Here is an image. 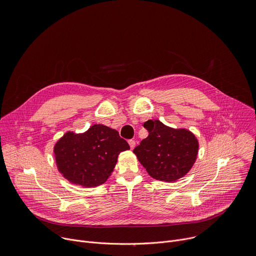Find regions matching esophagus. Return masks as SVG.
<instances>
[{
  "mask_svg": "<svg viewBox=\"0 0 256 256\" xmlns=\"http://www.w3.org/2000/svg\"><path fill=\"white\" fill-rule=\"evenodd\" d=\"M128 144H130V149H134V146H136V142H134V140H128Z\"/></svg>",
  "mask_w": 256,
  "mask_h": 256,
  "instance_id": "esophagus-1",
  "label": "esophagus"
}]
</instances>
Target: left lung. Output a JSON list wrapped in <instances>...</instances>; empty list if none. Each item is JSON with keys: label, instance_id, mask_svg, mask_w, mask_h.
<instances>
[{"label": "left lung", "instance_id": "1", "mask_svg": "<svg viewBox=\"0 0 256 256\" xmlns=\"http://www.w3.org/2000/svg\"><path fill=\"white\" fill-rule=\"evenodd\" d=\"M149 134L134 149L138 161L155 180L174 182L187 174L198 154V140L186 128H172L159 120H148Z\"/></svg>", "mask_w": 256, "mask_h": 256}]
</instances>
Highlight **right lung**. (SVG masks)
I'll return each instance as SVG.
<instances>
[{"mask_svg": "<svg viewBox=\"0 0 256 256\" xmlns=\"http://www.w3.org/2000/svg\"><path fill=\"white\" fill-rule=\"evenodd\" d=\"M130 145L118 130L103 124L86 132H66L54 147L58 170L70 182L84 187L104 184L118 162V154Z\"/></svg>", "mask_w": 256, "mask_h": 256, "instance_id": "right-lung-1", "label": "right lung"}]
</instances>
